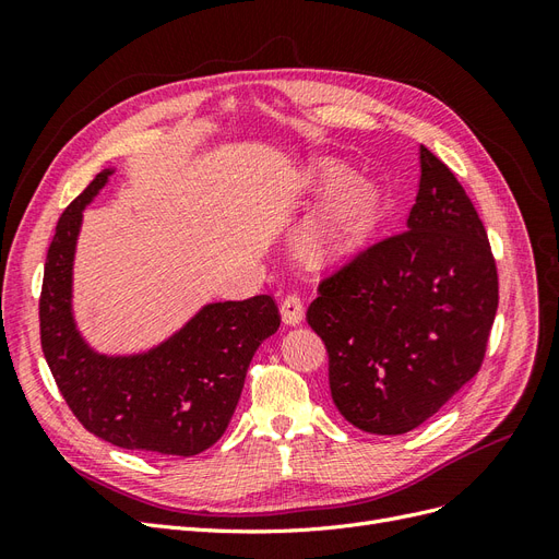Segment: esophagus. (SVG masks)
Returning <instances> with one entry per match:
<instances>
[{"label": "esophagus", "instance_id": "esophagus-1", "mask_svg": "<svg viewBox=\"0 0 559 559\" xmlns=\"http://www.w3.org/2000/svg\"><path fill=\"white\" fill-rule=\"evenodd\" d=\"M302 314H306V308H302L300 294H296V292L286 294V296L282 298V319H284V324H286V326L300 324Z\"/></svg>", "mask_w": 559, "mask_h": 559}]
</instances>
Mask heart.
Returning a JSON list of instances; mask_svg holds the SVG:
<instances>
[{"mask_svg":"<svg viewBox=\"0 0 559 559\" xmlns=\"http://www.w3.org/2000/svg\"><path fill=\"white\" fill-rule=\"evenodd\" d=\"M345 170L337 165H319L317 179L326 186L341 183ZM382 214L380 193L373 183L352 181L347 189L333 198L331 205L317 214L312 222L300 230L298 245L312 259H337L364 245L376 230Z\"/></svg>","mask_w":559,"mask_h":559,"instance_id":"1","label":"heart"}]
</instances>
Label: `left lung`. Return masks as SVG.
<instances>
[{"label":"left lung","instance_id":"left-lung-1","mask_svg":"<svg viewBox=\"0 0 559 559\" xmlns=\"http://www.w3.org/2000/svg\"><path fill=\"white\" fill-rule=\"evenodd\" d=\"M419 167L405 230L321 280L308 308L335 408L380 436L413 431L478 373L499 306L497 263L464 186L427 146Z\"/></svg>","mask_w":559,"mask_h":559}]
</instances>
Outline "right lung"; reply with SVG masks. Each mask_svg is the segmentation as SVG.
Returning <instances> with one entry per match:
<instances>
[{
    "instance_id": "obj_1",
    "label": "right lung",
    "mask_w": 559,
    "mask_h": 559,
    "mask_svg": "<svg viewBox=\"0 0 559 559\" xmlns=\"http://www.w3.org/2000/svg\"><path fill=\"white\" fill-rule=\"evenodd\" d=\"M114 170L72 200L46 253L39 298L41 349L74 417L123 450L193 456L224 436L247 368L280 329L273 296L210 302L158 347L107 357L83 341L72 314V265L83 207Z\"/></svg>"
}]
</instances>
